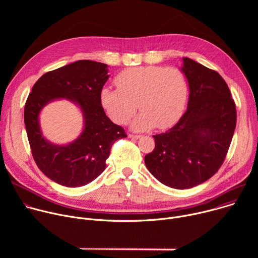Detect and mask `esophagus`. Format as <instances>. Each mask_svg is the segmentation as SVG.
Segmentation results:
<instances>
[{
    "mask_svg": "<svg viewBox=\"0 0 258 258\" xmlns=\"http://www.w3.org/2000/svg\"><path fill=\"white\" fill-rule=\"evenodd\" d=\"M128 138H130V139L138 140V139H140V138H141V136H140V135H132V134H130V135H128Z\"/></svg>",
    "mask_w": 258,
    "mask_h": 258,
    "instance_id": "34e87169",
    "label": "esophagus"
}]
</instances>
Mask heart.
<instances>
[{
  "label": "heart",
  "instance_id": "1",
  "mask_svg": "<svg viewBox=\"0 0 258 258\" xmlns=\"http://www.w3.org/2000/svg\"><path fill=\"white\" fill-rule=\"evenodd\" d=\"M114 83L116 90L107 87L101 90L100 103L109 118L117 124L127 123L139 107L142 112L132 124L134 130L155 126L165 130L174 125L185 110L188 83L178 68L130 67L118 73Z\"/></svg>",
  "mask_w": 258,
  "mask_h": 258
}]
</instances>
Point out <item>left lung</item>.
I'll use <instances>...</instances> for the list:
<instances>
[{
    "instance_id": "8db88e82",
    "label": "left lung",
    "mask_w": 258,
    "mask_h": 258,
    "mask_svg": "<svg viewBox=\"0 0 258 258\" xmlns=\"http://www.w3.org/2000/svg\"><path fill=\"white\" fill-rule=\"evenodd\" d=\"M189 84L187 111L165 133L153 136L145 164L163 185L190 189L210 178L224 163L236 127V105L219 73L182 58Z\"/></svg>"
}]
</instances>
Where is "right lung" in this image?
Instances as JSON below:
<instances>
[{"instance_id": "obj_1", "label": "right lung", "mask_w": 258, "mask_h": 258, "mask_svg": "<svg viewBox=\"0 0 258 258\" xmlns=\"http://www.w3.org/2000/svg\"><path fill=\"white\" fill-rule=\"evenodd\" d=\"M107 64L79 60L49 71L32 87L24 107V123L33 159L53 181L64 187L87 185L106 167L115 141L126 138L124 130L108 118L100 103V92L109 76ZM57 98H67L82 110L84 130L67 145H56L43 136L38 116Z\"/></svg>"}]
</instances>
